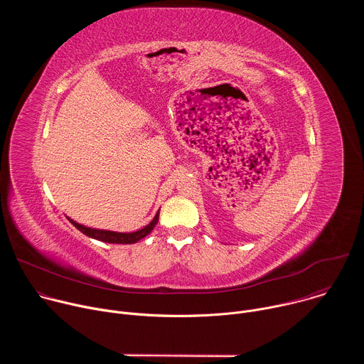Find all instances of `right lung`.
<instances>
[{"instance_id": "obj_1", "label": "right lung", "mask_w": 364, "mask_h": 364, "mask_svg": "<svg viewBox=\"0 0 364 364\" xmlns=\"http://www.w3.org/2000/svg\"><path fill=\"white\" fill-rule=\"evenodd\" d=\"M159 215L160 212L155 215V218L151 220L149 225H146L145 228L132 232V233H119V232H112V230H99V229H92V228H86L83 225L76 223L75 220L69 219V222L82 233H85L89 237L97 239L100 242H107V243H119V245H129V243H136L138 240H141L142 237H145L148 233H151V230L155 228L159 222Z\"/></svg>"}]
</instances>
